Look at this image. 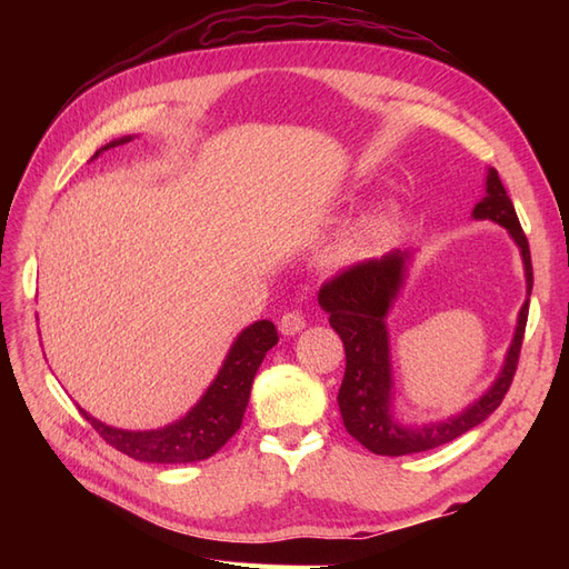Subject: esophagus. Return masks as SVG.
<instances>
[{
    "label": "esophagus",
    "mask_w": 569,
    "mask_h": 569,
    "mask_svg": "<svg viewBox=\"0 0 569 569\" xmlns=\"http://www.w3.org/2000/svg\"><path fill=\"white\" fill-rule=\"evenodd\" d=\"M303 327H306V318H303L299 311H289V313H284V316L280 318V332L287 335V337L301 332Z\"/></svg>",
    "instance_id": "1"
}]
</instances>
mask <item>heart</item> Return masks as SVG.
<instances>
[{"label":"heart","mask_w":569,"mask_h":569,"mask_svg":"<svg viewBox=\"0 0 569 569\" xmlns=\"http://www.w3.org/2000/svg\"><path fill=\"white\" fill-rule=\"evenodd\" d=\"M399 222H401L399 206L396 203L382 206L380 211H375L372 216H368L363 222H360V228L351 234L349 242L341 247V256L360 253V251L387 244L396 234V230H399Z\"/></svg>","instance_id":"obj_1"}]
</instances>
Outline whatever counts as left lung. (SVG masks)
<instances>
[{
	"label": "left lung",
	"mask_w": 569,
	"mask_h": 569,
	"mask_svg": "<svg viewBox=\"0 0 569 569\" xmlns=\"http://www.w3.org/2000/svg\"><path fill=\"white\" fill-rule=\"evenodd\" d=\"M485 189L487 194L477 201L472 218L498 222L508 230L522 256L527 299L518 313V325H515L501 372L496 375L491 387L479 399L465 406L456 416L425 425H406L393 416V370L387 316L406 284L412 251L393 249L382 258H370V261L341 272L339 278L320 289L318 303L325 313H330V325L341 337L343 351H347V372H343L337 396L343 427L356 441L377 456H408L449 443L485 422L501 406L510 389L529 313L533 284L531 256L515 206L493 168L487 170Z\"/></svg>",
	"instance_id": "obj_1"
}]
</instances>
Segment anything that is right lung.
Returning <instances> with one entry per match:
<instances>
[{
    "instance_id": "right-lung-1",
    "label": "right lung",
    "mask_w": 569,
    "mask_h": 569,
    "mask_svg": "<svg viewBox=\"0 0 569 569\" xmlns=\"http://www.w3.org/2000/svg\"><path fill=\"white\" fill-rule=\"evenodd\" d=\"M130 140H134V134L120 137V140L101 147L92 159H97L101 151L126 144ZM274 343H278V330H274L270 320H256L253 325L244 327L232 341L216 380L203 391L201 399L187 410V416L166 427L134 432V429H118L101 422L82 408L80 412L97 429L99 437L111 443L116 451L140 462L182 465L206 460L220 451L237 429L242 427L253 377Z\"/></svg>"
}]
</instances>
